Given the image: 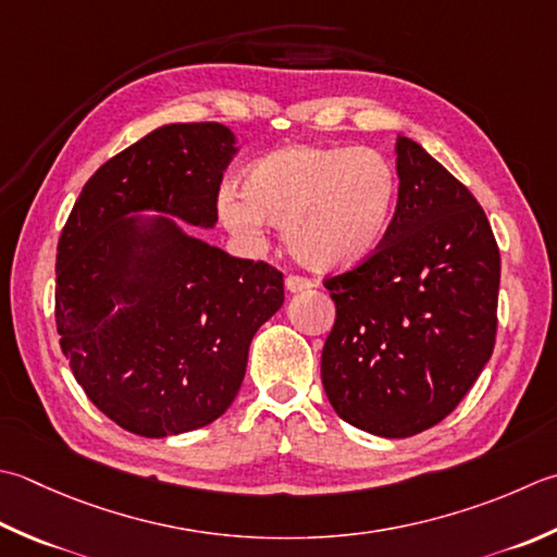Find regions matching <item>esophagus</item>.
<instances>
[{"instance_id": "obj_1", "label": "esophagus", "mask_w": 557, "mask_h": 557, "mask_svg": "<svg viewBox=\"0 0 557 557\" xmlns=\"http://www.w3.org/2000/svg\"><path fill=\"white\" fill-rule=\"evenodd\" d=\"M285 287H287V292H304V289H309L311 287V280L309 277H301V275H289L287 280H285Z\"/></svg>"}]
</instances>
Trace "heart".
I'll return each mask as SVG.
<instances>
[{
  "mask_svg": "<svg viewBox=\"0 0 557 557\" xmlns=\"http://www.w3.org/2000/svg\"><path fill=\"white\" fill-rule=\"evenodd\" d=\"M238 191L226 188L216 200L228 232L258 242L263 222L282 226L304 265L345 270L386 244L398 176L374 149L292 145L250 163Z\"/></svg>",
  "mask_w": 557,
  "mask_h": 557,
  "instance_id": "obj_1",
  "label": "heart"
}]
</instances>
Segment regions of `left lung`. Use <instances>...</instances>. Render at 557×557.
<instances>
[{
	"instance_id": "8db88e82",
	"label": "left lung",
	"mask_w": 557,
	"mask_h": 557,
	"mask_svg": "<svg viewBox=\"0 0 557 557\" xmlns=\"http://www.w3.org/2000/svg\"><path fill=\"white\" fill-rule=\"evenodd\" d=\"M386 244L323 282L335 301L321 379L333 410L376 437L442 422L495 347L499 248L483 207L418 141L396 139Z\"/></svg>"
}]
</instances>
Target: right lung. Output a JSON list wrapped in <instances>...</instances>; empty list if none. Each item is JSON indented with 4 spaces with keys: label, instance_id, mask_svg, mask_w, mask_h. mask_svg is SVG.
I'll return each mask as SVG.
<instances>
[{
    "label": "right lung",
    "instance_id": "1",
    "mask_svg": "<svg viewBox=\"0 0 557 557\" xmlns=\"http://www.w3.org/2000/svg\"><path fill=\"white\" fill-rule=\"evenodd\" d=\"M234 154L226 125L157 127L86 181L60 234V347L94 406L139 437L224 416L250 341L285 301L280 270L228 256L171 220L214 226Z\"/></svg>",
    "mask_w": 557,
    "mask_h": 557
}]
</instances>
